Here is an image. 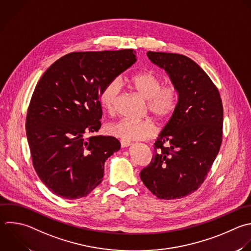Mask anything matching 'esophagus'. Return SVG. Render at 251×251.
<instances>
[{"mask_svg": "<svg viewBox=\"0 0 251 251\" xmlns=\"http://www.w3.org/2000/svg\"><path fill=\"white\" fill-rule=\"evenodd\" d=\"M121 145H122V147H128V146H130V145H131V143H130V142H128V141L121 140Z\"/></svg>", "mask_w": 251, "mask_h": 251, "instance_id": "obj_1", "label": "esophagus"}]
</instances>
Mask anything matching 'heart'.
<instances>
[{
  "mask_svg": "<svg viewBox=\"0 0 251 251\" xmlns=\"http://www.w3.org/2000/svg\"><path fill=\"white\" fill-rule=\"evenodd\" d=\"M126 81L140 97L147 101L148 111L157 120L165 121L176 111L178 103L176 87L173 84L162 86V78L154 72L138 73ZM120 89V80L113 79L100 91L99 102L110 114L115 112ZM107 132L114 137L129 142L149 138L155 134L156 129L149 121H134L124 118L109 125Z\"/></svg>",
  "mask_w": 251,
  "mask_h": 251,
  "instance_id": "heart-1",
  "label": "heart"
}]
</instances>
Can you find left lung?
<instances>
[{
  "label": "left lung",
  "mask_w": 251,
  "mask_h": 251,
  "mask_svg": "<svg viewBox=\"0 0 251 251\" xmlns=\"http://www.w3.org/2000/svg\"><path fill=\"white\" fill-rule=\"evenodd\" d=\"M147 57L169 75L177 89L178 103L159 134L152 161L140 172V178L160 199L182 198L203 183L219 153L222 100L207 74L188 57L151 51Z\"/></svg>",
  "instance_id": "8db88e82"
}]
</instances>
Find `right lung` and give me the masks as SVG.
Here are the masks:
<instances>
[{"label":"right lung","instance_id":"obj_1","mask_svg":"<svg viewBox=\"0 0 251 251\" xmlns=\"http://www.w3.org/2000/svg\"><path fill=\"white\" fill-rule=\"evenodd\" d=\"M135 51L74 52L56 61L38 81L27 111L26 136L42 182L65 199L87 196L104 176L106 160L121 148L101 127L102 88L135 62Z\"/></svg>","mask_w":251,"mask_h":251}]
</instances>
